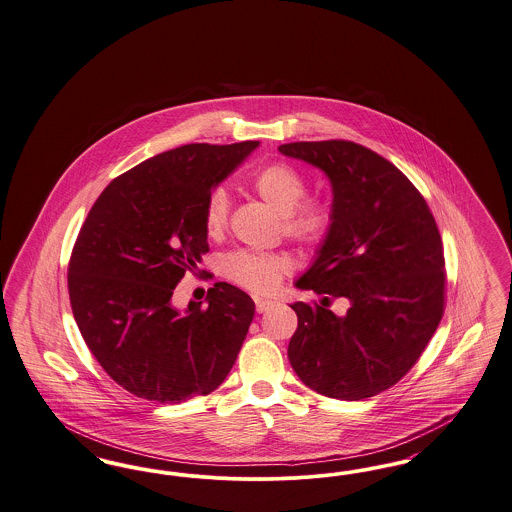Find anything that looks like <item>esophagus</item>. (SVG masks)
<instances>
[{"mask_svg":"<svg viewBox=\"0 0 512 512\" xmlns=\"http://www.w3.org/2000/svg\"><path fill=\"white\" fill-rule=\"evenodd\" d=\"M254 302H256V310H258V313H266L267 310H271V308L275 306L273 300H266V298H256Z\"/></svg>","mask_w":512,"mask_h":512,"instance_id":"esophagus-1","label":"esophagus"}]
</instances>
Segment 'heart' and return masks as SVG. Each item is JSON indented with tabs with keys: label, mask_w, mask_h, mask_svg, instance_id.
<instances>
[{
	"label": "heart",
	"mask_w": 512,
	"mask_h": 512,
	"mask_svg": "<svg viewBox=\"0 0 512 512\" xmlns=\"http://www.w3.org/2000/svg\"><path fill=\"white\" fill-rule=\"evenodd\" d=\"M252 189L269 204L283 222V233L306 246L323 245L333 231L334 214L329 202L304 199L308 181L287 162H271L252 178ZM229 220V197L218 187L208 193L202 210L204 231L210 239L223 235ZM292 262L281 252L235 250L223 258L225 277L243 289L266 294L275 289Z\"/></svg>",
	"instance_id": "heart-1"
}]
</instances>
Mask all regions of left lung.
Instances as JSON below:
<instances>
[{
	"mask_svg": "<svg viewBox=\"0 0 512 512\" xmlns=\"http://www.w3.org/2000/svg\"><path fill=\"white\" fill-rule=\"evenodd\" d=\"M279 151L325 172L333 231L296 287L321 306L294 302V373L317 394L365 400L394 386L436 333L445 304V262L436 220L417 187L386 158L352 141H298ZM331 297L351 308L327 311Z\"/></svg>",
	"mask_w": 512,
	"mask_h": 512,
	"instance_id": "left-lung-1",
	"label": "left lung"
}]
</instances>
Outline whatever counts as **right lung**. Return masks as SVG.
I'll return each mask as SVG.
<instances>
[{
	"label": "right lung",
	"mask_w": 512,
	"mask_h": 512,
	"mask_svg": "<svg viewBox=\"0 0 512 512\" xmlns=\"http://www.w3.org/2000/svg\"><path fill=\"white\" fill-rule=\"evenodd\" d=\"M260 141L191 143L112 179L82 225L68 264L74 319L91 354L130 394L158 403L222 384L254 317L229 283L179 312L172 294L208 252L204 200Z\"/></svg>",
	"instance_id": "add662e5"
}]
</instances>
